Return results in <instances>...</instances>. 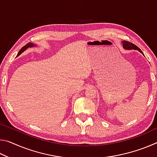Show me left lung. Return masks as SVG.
Returning <instances> with one entry per match:
<instances>
[{
    "instance_id": "1",
    "label": "left lung",
    "mask_w": 157,
    "mask_h": 157,
    "mask_svg": "<svg viewBox=\"0 0 157 157\" xmlns=\"http://www.w3.org/2000/svg\"><path fill=\"white\" fill-rule=\"evenodd\" d=\"M122 43H123V46L124 49H127V50H132V49L137 50H139L140 52H141L142 54L143 55V53L141 51V50H140L139 47L136 46V45H134V44L131 43V42H129V41H122Z\"/></svg>"
}]
</instances>
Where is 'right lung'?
I'll return each mask as SVG.
<instances>
[{"label":"right lung","mask_w":157,"mask_h":157,"mask_svg":"<svg viewBox=\"0 0 157 157\" xmlns=\"http://www.w3.org/2000/svg\"><path fill=\"white\" fill-rule=\"evenodd\" d=\"M34 46H36V45H34L33 43H28V44H27L25 45V46H23L22 48L20 50V51L18 52V55H17V57L19 56V55L21 54V53H22L23 51H25V50L27 49V48H31V47H34Z\"/></svg>","instance_id":"1"}]
</instances>
